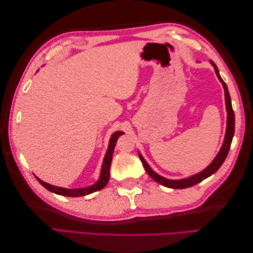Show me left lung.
Here are the masks:
<instances>
[{"label":"left lung","instance_id":"left-lung-1","mask_svg":"<svg viewBox=\"0 0 253 253\" xmlns=\"http://www.w3.org/2000/svg\"><path fill=\"white\" fill-rule=\"evenodd\" d=\"M211 64L214 66V69H215V73L217 75L218 79L221 80V83L223 84V87L225 90V100H226V110H227V128H226V135H225V140L223 146L219 150L218 154L216 155V158L214 159L213 162L210 164L208 168L202 170L201 173L193 175L189 178H185V179H179V180H170V179H166L164 177L158 175L157 173H154V171L151 169V168L148 165V163L144 161V159L141 157L140 154H139V158H140L141 162L143 164V168L146 169L147 173L149 174V176L151 177L153 180H155L159 184L163 185L165 187H169V188H173V189H184V188H188V187H192L197 185L198 182L202 181L203 179H206L207 177L211 176L212 174L215 173V171L221 168V165L224 163L225 159H226L228 151H229V148H230V144H232V140H233V136H234V132H235V114H234V111H233V107H232V102H230V95L228 92V89H227V85L223 82V79L221 78L218 74V69L216 67L215 64H214L211 61Z\"/></svg>","mask_w":253,"mask_h":253}]
</instances>
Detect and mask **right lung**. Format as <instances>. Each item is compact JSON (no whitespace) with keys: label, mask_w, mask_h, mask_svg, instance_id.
<instances>
[{"label":"right lung","mask_w":253,"mask_h":253,"mask_svg":"<svg viewBox=\"0 0 253 253\" xmlns=\"http://www.w3.org/2000/svg\"><path fill=\"white\" fill-rule=\"evenodd\" d=\"M123 135L122 131H116L112 135L110 139V144H109V149H107V152L105 154V158L103 161V165H102V170H101V176L100 179L95 182L94 185L87 187V188H79V189H65V188H60L56 186H52L50 184H46V182L42 181L41 179H38V181L46 188L47 190H50L54 193H57V195L61 196H66V197H82L89 195V193H92L94 191L101 190L102 188H104L106 186L107 182H109L110 179V168H111V162H112V157H113V151H114V147L117 141V138Z\"/></svg>","instance_id":"add662e5"}]
</instances>
